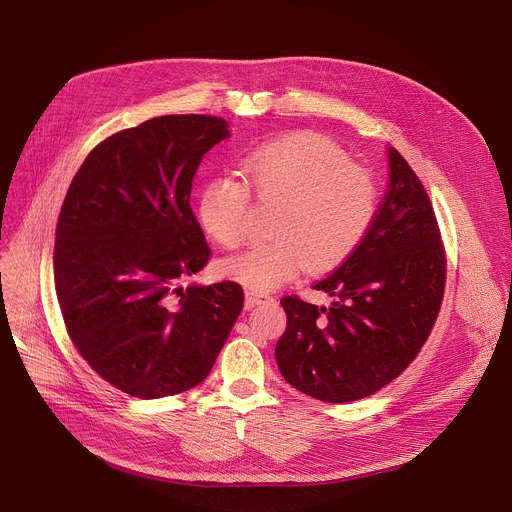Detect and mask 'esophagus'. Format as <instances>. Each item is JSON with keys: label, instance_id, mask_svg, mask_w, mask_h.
Returning a JSON list of instances; mask_svg holds the SVG:
<instances>
[{"label": "esophagus", "instance_id": "esophagus-1", "mask_svg": "<svg viewBox=\"0 0 512 512\" xmlns=\"http://www.w3.org/2000/svg\"><path fill=\"white\" fill-rule=\"evenodd\" d=\"M267 300H271V296L261 294V291L249 289L247 294H245V308H247V310H249V308H255V306H259V304H263V302H267Z\"/></svg>", "mask_w": 512, "mask_h": 512}]
</instances>
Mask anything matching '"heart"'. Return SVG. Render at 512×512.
<instances>
[{
  "instance_id": "b5f03b06",
  "label": "heart",
  "mask_w": 512,
  "mask_h": 512,
  "mask_svg": "<svg viewBox=\"0 0 512 512\" xmlns=\"http://www.w3.org/2000/svg\"><path fill=\"white\" fill-rule=\"evenodd\" d=\"M245 182L263 202H277L271 235L249 251L223 259L218 271L253 291H269L302 265L324 271L348 259L377 214L369 172L346 164L324 139L294 133L267 141L241 160ZM249 192L231 176L210 178L198 196V218L210 239L237 247L245 237Z\"/></svg>"
}]
</instances>
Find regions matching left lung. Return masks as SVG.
Instances as JSON below:
<instances>
[{
    "mask_svg": "<svg viewBox=\"0 0 512 512\" xmlns=\"http://www.w3.org/2000/svg\"><path fill=\"white\" fill-rule=\"evenodd\" d=\"M446 285V257L429 196L389 148V190L356 251L314 289V306L283 298L287 316L275 344L283 379L326 401L364 399L397 379L427 340Z\"/></svg>",
    "mask_w": 512,
    "mask_h": 512,
    "instance_id": "left-lung-1",
    "label": "left lung"
}]
</instances>
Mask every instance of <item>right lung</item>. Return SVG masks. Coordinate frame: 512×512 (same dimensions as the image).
Instances as JSON below:
<instances>
[{
	"label": "right lung",
	"instance_id": "1",
	"mask_svg": "<svg viewBox=\"0 0 512 512\" xmlns=\"http://www.w3.org/2000/svg\"><path fill=\"white\" fill-rule=\"evenodd\" d=\"M225 119L162 115L87 156L62 202L54 285L68 336L107 383L139 399L202 383L243 310L235 281L188 283L210 255L190 208Z\"/></svg>",
	"mask_w": 512,
	"mask_h": 512
}]
</instances>
